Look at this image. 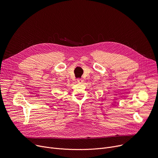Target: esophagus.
<instances>
[{
    "instance_id": "34e87169",
    "label": "esophagus",
    "mask_w": 158,
    "mask_h": 158,
    "mask_svg": "<svg viewBox=\"0 0 158 158\" xmlns=\"http://www.w3.org/2000/svg\"><path fill=\"white\" fill-rule=\"evenodd\" d=\"M83 82H84V80H83L82 79H77V82H78V83L82 84Z\"/></svg>"
}]
</instances>
